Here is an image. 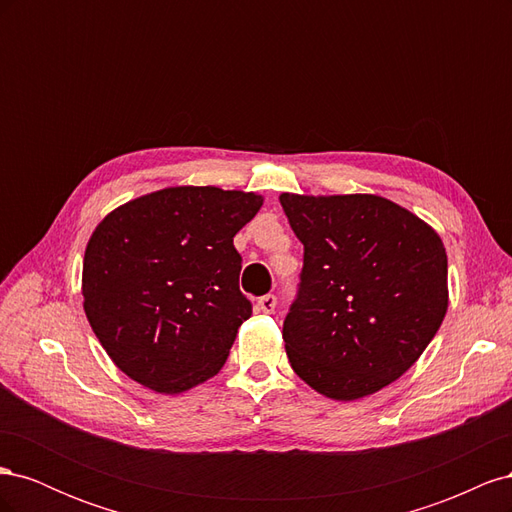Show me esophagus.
Listing matches in <instances>:
<instances>
[{
    "mask_svg": "<svg viewBox=\"0 0 512 512\" xmlns=\"http://www.w3.org/2000/svg\"><path fill=\"white\" fill-rule=\"evenodd\" d=\"M275 305H277L275 294H265V297H260L256 301V309H258V312H262V314H273Z\"/></svg>",
    "mask_w": 512,
    "mask_h": 512,
    "instance_id": "1",
    "label": "esophagus"
}]
</instances>
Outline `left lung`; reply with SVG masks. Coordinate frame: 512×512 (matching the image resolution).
<instances>
[{
  "label": "left lung",
  "mask_w": 512,
  "mask_h": 512,
  "mask_svg": "<svg viewBox=\"0 0 512 512\" xmlns=\"http://www.w3.org/2000/svg\"><path fill=\"white\" fill-rule=\"evenodd\" d=\"M280 203L303 243L297 299L284 320L297 376L337 401L389 386L416 363L448 307L438 232L374 194Z\"/></svg>",
  "instance_id": "obj_1"
}]
</instances>
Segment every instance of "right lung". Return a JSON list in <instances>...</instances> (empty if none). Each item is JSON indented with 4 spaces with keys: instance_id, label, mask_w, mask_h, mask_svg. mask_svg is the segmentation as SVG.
<instances>
[{
    "instance_id": "1",
    "label": "right lung",
    "mask_w": 512,
    "mask_h": 512,
    "mask_svg": "<svg viewBox=\"0 0 512 512\" xmlns=\"http://www.w3.org/2000/svg\"><path fill=\"white\" fill-rule=\"evenodd\" d=\"M260 207L254 192L181 185L98 224L83 260V307L123 374L164 395L218 374L252 316L232 237Z\"/></svg>"
}]
</instances>
